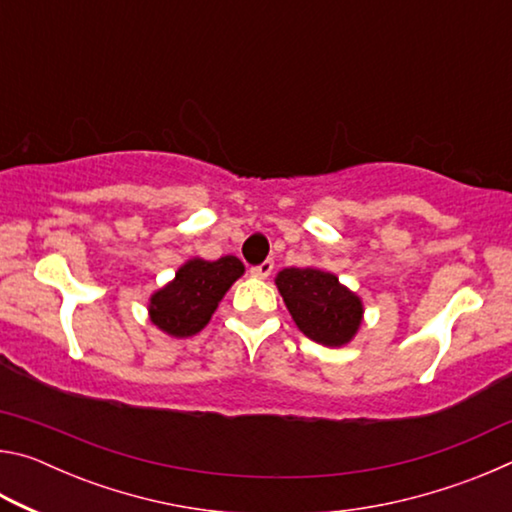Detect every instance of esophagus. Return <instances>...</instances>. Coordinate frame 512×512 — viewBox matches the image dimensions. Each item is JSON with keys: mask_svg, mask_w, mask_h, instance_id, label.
<instances>
[{"mask_svg": "<svg viewBox=\"0 0 512 512\" xmlns=\"http://www.w3.org/2000/svg\"><path fill=\"white\" fill-rule=\"evenodd\" d=\"M271 273H273V262H271V259H266V262H262L259 266L250 268V275L259 277V280H266V277L271 275Z\"/></svg>", "mask_w": 512, "mask_h": 512, "instance_id": "1", "label": "esophagus"}]
</instances>
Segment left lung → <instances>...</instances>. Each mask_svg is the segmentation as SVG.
Returning a JSON list of instances; mask_svg holds the SVG:
<instances>
[{"instance_id": "8db88e82", "label": "left lung", "mask_w": 512, "mask_h": 512, "mask_svg": "<svg viewBox=\"0 0 512 512\" xmlns=\"http://www.w3.org/2000/svg\"><path fill=\"white\" fill-rule=\"evenodd\" d=\"M275 287L293 323L311 341L341 348L357 336L363 302L334 273L314 266L284 268L275 275Z\"/></svg>"}]
</instances>
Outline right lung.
<instances>
[{"mask_svg":"<svg viewBox=\"0 0 512 512\" xmlns=\"http://www.w3.org/2000/svg\"><path fill=\"white\" fill-rule=\"evenodd\" d=\"M244 271V264L235 255H225L216 262H207L203 257L187 259L171 282L151 293V323L173 339H189L198 334L210 323L219 302Z\"/></svg>","mask_w":512,"mask_h":512,"instance_id":"1","label":"right lung"}]
</instances>
